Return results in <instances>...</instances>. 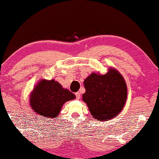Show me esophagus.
<instances>
[{
    "label": "esophagus",
    "mask_w": 159,
    "mask_h": 159,
    "mask_svg": "<svg viewBox=\"0 0 159 159\" xmlns=\"http://www.w3.org/2000/svg\"><path fill=\"white\" fill-rule=\"evenodd\" d=\"M75 96H76V99H77V100H80V93H79V92H77V93H75Z\"/></svg>",
    "instance_id": "34e87169"
}]
</instances>
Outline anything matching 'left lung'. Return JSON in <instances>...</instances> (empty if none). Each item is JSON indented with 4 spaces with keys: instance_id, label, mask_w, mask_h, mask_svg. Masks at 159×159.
Segmentation results:
<instances>
[{
    "instance_id": "obj_1",
    "label": "left lung",
    "mask_w": 159,
    "mask_h": 159,
    "mask_svg": "<svg viewBox=\"0 0 159 159\" xmlns=\"http://www.w3.org/2000/svg\"><path fill=\"white\" fill-rule=\"evenodd\" d=\"M84 85L86 92L82 100L94 118L109 120L120 112L127 98V86L118 71L109 69L103 75L93 73Z\"/></svg>"
}]
</instances>
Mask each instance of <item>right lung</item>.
<instances>
[{"mask_svg": "<svg viewBox=\"0 0 159 159\" xmlns=\"http://www.w3.org/2000/svg\"><path fill=\"white\" fill-rule=\"evenodd\" d=\"M75 98L74 94L64 89L54 80H41L30 96V105L36 113L54 118L59 114L66 101Z\"/></svg>", "mask_w": 159, "mask_h": 159, "instance_id": "right-lung-1", "label": "right lung"}]
</instances>
